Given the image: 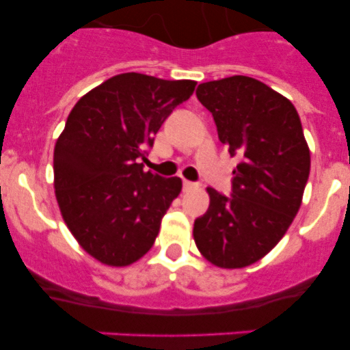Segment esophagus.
<instances>
[{
	"label": "esophagus",
	"instance_id": "obj_1",
	"mask_svg": "<svg viewBox=\"0 0 350 350\" xmlns=\"http://www.w3.org/2000/svg\"><path fill=\"white\" fill-rule=\"evenodd\" d=\"M183 188H185L186 191H188V190H193V188H197V183H191V181H183Z\"/></svg>",
	"mask_w": 350,
	"mask_h": 350
}]
</instances>
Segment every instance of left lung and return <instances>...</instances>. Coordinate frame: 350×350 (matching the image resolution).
<instances>
[{
  "instance_id": "8db88e82",
  "label": "left lung",
  "mask_w": 350,
  "mask_h": 350,
  "mask_svg": "<svg viewBox=\"0 0 350 350\" xmlns=\"http://www.w3.org/2000/svg\"><path fill=\"white\" fill-rule=\"evenodd\" d=\"M230 155H240L230 198L207 188L208 208L193 224L202 256L223 269L262 259L285 237L302 204L311 152L292 101L267 84L231 76L198 86Z\"/></svg>"
}]
</instances>
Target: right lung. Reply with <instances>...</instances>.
<instances>
[{
	"label": "right lung",
	"mask_w": 350,
	"mask_h": 350,
	"mask_svg": "<svg viewBox=\"0 0 350 350\" xmlns=\"http://www.w3.org/2000/svg\"><path fill=\"white\" fill-rule=\"evenodd\" d=\"M195 86L126 72L88 91L68 113L55 143V197L72 237L98 262L129 266L155 243L183 183L143 171L139 159Z\"/></svg>",
	"instance_id": "right-lung-1"
}]
</instances>
